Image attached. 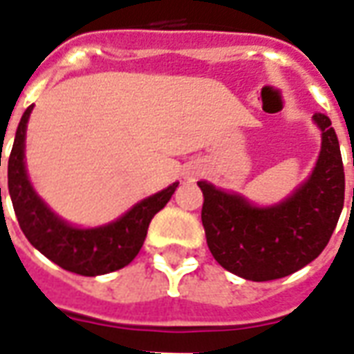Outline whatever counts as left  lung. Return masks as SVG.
I'll use <instances>...</instances> for the list:
<instances>
[{"mask_svg":"<svg viewBox=\"0 0 354 354\" xmlns=\"http://www.w3.org/2000/svg\"><path fill=\"white\" fill-rule=\"evenodd\" d=\"M313 119L322 131L319 161L286 201L260 208L237 193L199 182L207 245L230 273L256 282L288 277L311 263L332 237L343 210L345 172L332 121L324 113Z\"/></svg>","mask_w":354,"mask_h":354,"instance_id":"8db88e82","label":"left lung"}]
</instances>
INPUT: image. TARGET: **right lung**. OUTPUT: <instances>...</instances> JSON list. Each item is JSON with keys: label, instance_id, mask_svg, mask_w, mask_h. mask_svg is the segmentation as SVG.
<instances>
[{"label": "right lung", "instance_id": "right-lung-1", "mask_svg": "<svg viewBox=\"0 0 354 354\" xmlns=\"http://www.w3.org/2000/svg\"><path fill=\"white\" fill-rule=\"evenodd\" d=\"M32 108L34 106H30L20 119L7 165L9 195L22 233L26 235L32 246H35L50 261H55L66 271L83 277L106 274L129 266L146 241L151 218L169 203L172 193L176 192L178 182L147 199L140 201L127 214L108 225L93 230L73 227L64 220H60L39 199V195L34 192L28 180L24 165V140Z\"/></svg>", "mask_w": 354, "mask_h": 354}]
</instances>
